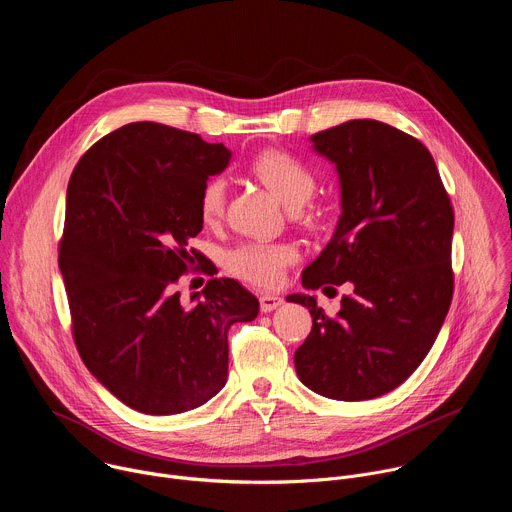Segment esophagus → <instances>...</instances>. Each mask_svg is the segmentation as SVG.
Returning a JSON list of instances; mask_svg holds the SVG:
<instances>
[{"mask_svg": "<svg viewBox=\"0 0 512 512\" xmlns=\"http://www.w3.org/2000/svg\"><path fill=\"white\" fill-rule=\"evenodd\" d=\"M281 304H283V300L277 298V296H271V294H263V296L259 298L261 312H273V310H277Z\"/></svg>", "mask_w": 512, "mask_h": 512, "instance_id": "34e87169", "label": "esophagus"}]
</instances>
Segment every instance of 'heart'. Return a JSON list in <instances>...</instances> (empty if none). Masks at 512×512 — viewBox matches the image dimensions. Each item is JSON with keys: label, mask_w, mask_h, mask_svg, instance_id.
Masks as SVG:
<instances>
[{"label": "heart", "mask_w": 512, "mask_h": 512, "mask_svg": "<svg viewBox=\"0 0 512 512\" xmlns=\"http://www.w3.org/2000/svg\"><path fill=\"white\" fill-rule=\"evenodd\" d=\"M251 172L287 206L300 208L316 188L314 172L281 150H265L251 162ZM227 182L210 180L200 194V216L206 225H216L225 216ZM298 259L296 249L285 243H243L229 251L227 269L255 285L273 287L283 279L285 269Z\"/></svg>", "instance_id": "1"}]
</instances>
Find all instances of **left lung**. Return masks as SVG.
Wrapping results in <instances>:
<instances>
[{
    "mask_svg": "<svg viewBox=\"0 0 512 512\" xmlns=\"http://www.w3.org/2000/svg\"><path fill=\"white\" fill-rule=\"evenodd\" d=\"M310 141L336 168L342 212L302 285L352 294L336 318L314 296H287L312 314L296 373L328 399H375L409 379L446 320L454 210L425 145L387 123L352 119Z\"/></svg>",
    "mask_w": 512,
    "mask_h": 512,
    "instance_id": "left-lung-1",
    "label": "left lung"
}]
</instances>
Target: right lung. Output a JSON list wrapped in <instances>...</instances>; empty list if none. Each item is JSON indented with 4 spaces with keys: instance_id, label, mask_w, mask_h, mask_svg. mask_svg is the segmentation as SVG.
Wrapping results in <instances>:
<instances>
[{
    "instance_id": "right-lung-1",
    "label": "right lung",
    "mask_w": 512,
    "mask_h": 512,
    "mask_svg": "<svg viewBox=\"0 0 512 512\" xmlns=\"http://www.w3.org/2000/svg\"><path fill=\"white\" fill-rule=\"evenodd\" d=\"M231 162L223 143L139 121L99 139L66 190L58 267L72 334L93 377L148 415L204 405L229 377V328L259 300L235 279H210L190 302L174 291L200 253V194Z\"/></svg>"
}]
</instances>
